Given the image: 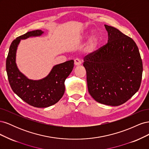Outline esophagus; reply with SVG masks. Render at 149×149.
I'll return each mask as SVG.
<instances>
[{"mask_svg":"<svg viewBox=\"0 0 149 149\" xmlns=\"http://www.w3.org/2000/svg\"><path fill=\"white\" fill-rule=\"evenodd\" d=\"M81 64V62L80 60L78 59V58H76V59L74 60V65L75 66H79Z\"/></svg>","mask_w":149,"mask_h":149,"instance_id":"obj_1","label":"esophagus"}]
</instances>
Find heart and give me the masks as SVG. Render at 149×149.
<instances>
[{
	"label": "heart",
	"mask_w": 149,
	"mask_h": 149,
	"mask_svg": "<svg viewBox=\"0 0 149 149\" xmlns=\"http://www.w3.org/2000/svg\"><path fill=\"white\" fill-rule=\"evenodd\" d=\"M84 38H88V35L85 34L84 36ZM100 37H97V36H94V37H93L91 40H90L88 45L87 46V51L89 52L94 51V49L96 48V47L98 45V44L100 43Z\"/></svg>",
	"instance_id": "1"
}]
</instances>
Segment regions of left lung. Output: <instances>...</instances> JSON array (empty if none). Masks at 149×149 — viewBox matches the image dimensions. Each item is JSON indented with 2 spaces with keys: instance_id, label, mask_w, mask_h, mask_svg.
<instances>
[{
  "instance_id": "obj_1",
  "label": "left lung",
  "mask_w": 149,
  "mask_h": 149,
  "mask_svg": "<svg viewBox=\"0 0 149 149\" xmlns=\"http://www.w3.org/2000/svg\"><path fill=\"white\" fill-rule=\"evenodd\" d=\"M107 43L84 58L90 95L97 102L118 106L136 94L143 66L136 43L113 26L104 25Z\"/></svg>"
}]
</instances>
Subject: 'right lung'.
<instances>
[{"mask_svg":"<svg viewBox=\"0 0 149 149\" xmlns=\"http://www.w3.org/2000/svg\"><path fill=\"white\" fill-rule=\"evenodd\" d=\"M43 31L36 30L17 37L12 42L6 60L8 82L13 91L30 106L47 107L59 101L65 93V81L74 67L73 60L53 66L47 77L40 80L27 78L18 69L16 52L20 40L42 35Z\"/></svg>","mask_w":149,"mask_h":149,"instance_id":"right-lung-1","label":"right lung"}]
</instances>
